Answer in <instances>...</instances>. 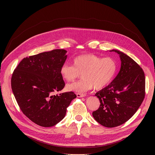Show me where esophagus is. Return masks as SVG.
Segmentation results:
<instances>
[{"mask_svg":"<svg viewBox=\"0 0 155 155\" xmlns=\"http://www.w3.org/2000/svg\"><path fill=\"white\" fill-rule=\"evenodd\" d=\"M76 95L78 97H85L86 96V94H79V93H78L76 94Z\"/></svg>","mask_w":155,"mask_h":155,"instance_id":"1","label":"esophagus"}]
</instances>
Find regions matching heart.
<instances>
[{
    "mask_svg": "<svg viewBox=\"0 0 155 155\" xmlns=\"http://www.w3.org/2000/svg\"><path fill=\"white\" fill-rule=\"evenodd\" d=\"M73 64H63L60 74L67 81H72L82 75L80 80L68 84V91L83 93L91 90L105 87L112 81L118 69L116 61L111 58H102L94 54L78 55L73 60Z\"/></svg>",
    "mask_w": 155,
    "mask_h": 155,
    "instance_id": "obj_1",
    "label": "heart"
}]
</instances>
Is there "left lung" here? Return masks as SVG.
<instances>
[{"instance_id": "obj_1", "label": "left lung", "mask_w": 155, "mask_h": 155, "mask_svg": "<svg viewBox=\"0 0 155 155\" xmlns=\"http://www.w3.org/2000/svg\"><path fill=\"white\" fill-rule=\"evenodd\" d=\"M120 55L121 67L109 85L95 94L100 106L92 112L98 123L114 127L128 121L137 111L145 97V74L143 70L129 55L113 49Z\"/></svg>"}]
</instances>
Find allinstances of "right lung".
Returning a JSON list of instances; mask_svg holds the SVG:
<instances>
[{"mask_svg":"<svg viewBox=\"0 0 155 155\" xmlns=\"http://www.w3.org/2000/svg\"><path fill=\"white\" fill-rule=\"evenodd\" d=\"M67 52L56 49L25 58L12 74V91L21 110L33 122L45 127L61 121L76 97L73 92L53 95L64 87L60 68Z\"/></svg>","mask_w":155,"mask_h":155,"instance_id":"obj_1","label":"right lung"}]
</instances>
